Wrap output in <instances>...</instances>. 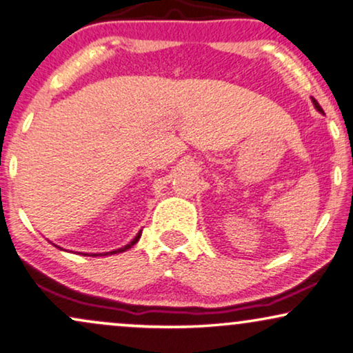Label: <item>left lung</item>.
<instances>
[{
  "label": "left lung",
  "instance_id": "obj_1",
  "mask_svg": "<svg viewBox=\"0 0 353 353\" xmlns=\"http://www.w3.org/2000/svg\"><path fill=\"white\" fill-rule=\"evenodd\" d=\"M311 99H313V97H311ZM313 104H314V107H316V109H318V110H319V112H323V109H321V105L318 104V101H316V99H313Z\"/></svg>",
  "mask_w": 353,
  "mask_h": 353
}]
</instances>
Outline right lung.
I'll use <instances>...</instances> for the list:
<instances>
[{
  "label": "right lung",
  "instance_id": "obj_1",
  "mask_svg": "<svg viewBox=\"0 0 353 353\" xmlns=\"http://www.w3.org/2000/svg\"><path fill=\"white\" fill-rule=\"evenodd\" d=\"M140 236H141V231L140 233H138L135 238L132 239V243L130 244H127V246H123V248H120V249H115V251H110V252H104V254H89V256H107V254H117V252H123V251H127V249H130L132 246H135V244L138 243V239H140ZM84 256H88V254H84Z\"/></svg>",
  "mask_w": 353,
  "mask_h": 353
}]
</instances>
